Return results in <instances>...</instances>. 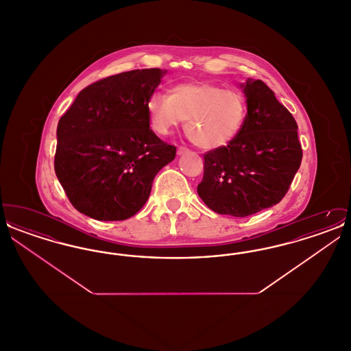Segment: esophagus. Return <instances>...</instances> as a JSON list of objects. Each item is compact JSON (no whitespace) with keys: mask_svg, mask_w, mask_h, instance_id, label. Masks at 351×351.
I'll list each match as a JSON object with an SVG mask.
<instances>
[{"mask_svg":"<svg viewBox=\"0 0 351 351\" xmlns=\"http://www.w3.org/2000/svg\"><path fill=\"white\" fill-rule=\"evenodd\" d=\"M186 152H189V150L185 149V147H179L178 149V155H183V154H186Z\"/></svg>","mask_w":351,"mask_h":351,"instance_id":"1","label":"esophagus"}]
</instances>
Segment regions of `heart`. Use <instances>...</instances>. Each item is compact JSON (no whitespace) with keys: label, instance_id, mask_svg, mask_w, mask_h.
<instances>
[{"label":"heart","instance_id":"obj_1","mask_svg":"<svg viewBox=\"0 0 351 351\" xmlns=\"http://www.w3.org/2000/svg\"><path fill=\"white\" fill-rule=\"evenodd\" d=\"M146 108L154 132L167 135L185 119V133L204 150L233 142L246 118V100L239 90L205 82L176 84L168 95L154 93Z\"/></svg>","mask_w":351,"mask_h":351}]
</instances>
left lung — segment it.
<instances>
[{
    "label": "left lung",
    "instance_id": "1",
    "mask_svg": "<svg viewBox=\"0 0 351 351\" xmlns=\"http://www.w3.org/2000/svg\"><path fill=\"white\" fill-rule=\"evenodd\" d=\"M247 114L228 146L204 155L201 200L218 215L247 217L282 200L300 167L298 123L262 80L241 84Z\"/></svg>",
    "mask_w": 351,
    "mask_h": 351
}]
</instances>
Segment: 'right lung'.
<instances>
[{"instance_id":"add662e5","label":"right lung","mask_w":351,"mask_h":351,"mask_svg":"<svg viewBox=\"0 0 351 351\" xmlns=\"http://www.w3.org/2000/svg\"><path fill=\"white\" fill-rule=\"evenodd\" d=\"M166 69H134L90 84L58 123L55 173L71 204L99 221L134 216L176 147L150 129L147 101Z\"/></svg>"}]
</instances>
